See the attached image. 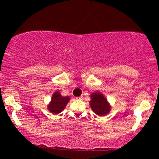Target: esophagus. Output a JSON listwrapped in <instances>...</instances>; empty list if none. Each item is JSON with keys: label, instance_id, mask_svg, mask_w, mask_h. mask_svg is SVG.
Listing matches in <instances>:
<instances>
[{"label": "esophagus", "instance_id": "1", "mask_svg": "<svg viewBox=\"0 0 159 159\" xmlns=\"http://www.w3.org/2000/svg\"><path fill=\"white\" fill-rule=\"evenodd\" d=\"M82 98H83L82 96H80V97L76 98H77V99H79V100H82Z\"/></svg>", "mask_w": 159, "mask_h": 159}]
</instances>
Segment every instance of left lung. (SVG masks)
Wrapping results in <instances>:
<instances>
[{
    "mask_svg": "<svg viewBox=\"0 0 159 159\" xmlns=\"http://www.w3.org/2000/svg\"><path fill=\"white\" fill-rule=\"evenodd\" d=\"M90 106L93 111L98 116H105L110 112L111 106L103 94L101 92H94L90 95Z\"/></svg>",
    "mask_w": 159,
    "mask_h": 159,
    "instance_id": "left-lung-1",
    "label": "left lung"
}]
</instances>
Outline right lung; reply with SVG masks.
Here are the masks:
<instances>
[{"label":"right lung","mask_w":159,"mask_h":159,"mask_svg":"<svg viewBox=\"0 0 159 159\" xmlns=\"http://www.w3.org/2000/svg\"><path fill=\"white\" fill-rule=\"evenodd\" d=\"M70 101L69 96H62L59 91L54 92L52 95L51 101L48 105V109L53 114H58L64 109L67 103Z\"/></svg>","instance_id":"1"}]
</instances>
